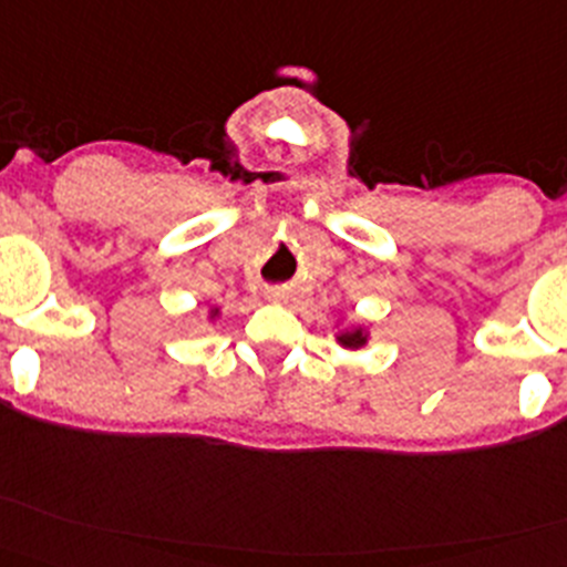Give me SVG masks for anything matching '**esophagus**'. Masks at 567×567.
I'll return each instance as SVG.
<instances>
[{
    "label": "esophagus",
    "mask_w": 567,
    "mask_h": 567,
    "mask_svg": "<svg viewBox=\"0 0 567 567\" xmlns=\"http://www.w3.org/2000/svg\"><path fill=\"white\" fill-rule=\"evenodd\" d=\"M269 298H272V300H284V292H280V289H272V292H269Z\"/></svg>",
    "instance_id": "esophagus-1"
}]
</instances>
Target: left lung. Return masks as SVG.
Returning <instances> with one entry per match:
<instances>
[{
	"label": "left lung",
	"mask_w": 567,
	"mask_h": 567,
	"mask_svg": "<svg viewBox=\"0 0 567 567\" xmlns=\"http://www.w3.org/2000/svg\"><path fill=\"white\" fill-rule=\"evenodd\" d=\"M339 344H342V348H361V344L368 342V331H364V328H350V331H342L339 333Z\"/></svg>",
	"instance_id": "1"
}]
</instances>
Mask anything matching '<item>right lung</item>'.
Returning <instances> with one entry per match:
<instances>
[{
  "label": "right lung",
  "instance_id": "right-lung-1",
  "mask_svg": "<svg viewBox=\"0 0 567 567\" xmlns=\"http://www.w3.org/2000/svg\"><path fill=\"white\" fill-rule=\"evenodd\" d=\"M212 317H217V309H214V311H212Z\"/></svg>",
  "mask_w": 567,
  "mask_h": 567
}]
</instances>
